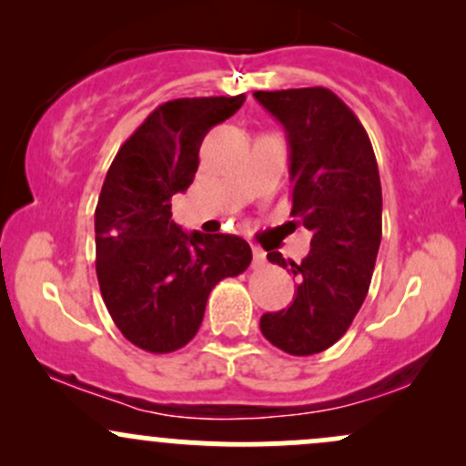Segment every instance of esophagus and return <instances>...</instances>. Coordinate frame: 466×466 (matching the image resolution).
Returning <instances> with one entry per match:
<instances>
[{
    "instance_id": "1",
    "label": "esophagus",
    "mask_w": 466,
    "mask_h": 466,
    "mask_svg": "<svg viewBox=\"0 0 466 466\" xmlns=\"http://www.w3.org/2000/svg\"><path fill=\"white\" fill-rule=\"evenodd\" d=\"M251 251H253V267H255V268L262 267L264 259H267V253H264L259 247H251Z\"/></svg>"
}]
</instances>
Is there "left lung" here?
Returning a JSON list of instances; mask_svg holds the SVG:
<instances>
[{
  "mask_svg": "<svg viewBox=\"0 0 466 466\" xmlns=\"http://www.w3.org/2000/svg\"><path fill=\"white\" fill-rule=\"evenodd\" d=\"M282 122L291 148V215L311 231L299 264L268 251L289 268L298 291L287 309L264 313L262 335L291 355L333 347L362 307L382 239V187L367 131L324 86L255 91Z\"/></svg>",
  "mask_w": 466,
  "mask_h": 466,
  "instance_id": "8db88e82",
  "label": "left lung"
}]
</instances>
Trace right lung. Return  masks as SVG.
I'll list each match as a JSON object with an SVG mask.
<instances>
[{
	"label": "right lung",
	"mask_w": 466,
	"mask_h": 466,
	"mask_svg": "<svg viewBox=\"0 0 466 466\" xmlns=\"http://www.w3.org/2000/svg\"><path fill=\"white\" fill-rule=\"evenodd\" d=\"M182 97L159 104L115 155L95 208V271L115 327L148 353L187 347L207 299L244 273L251 247L238 235L184 233L171 199L191 187L202 139L244 104Z\"/></svg>",
	"instance_id": "add662e5"
}]
</instances>
